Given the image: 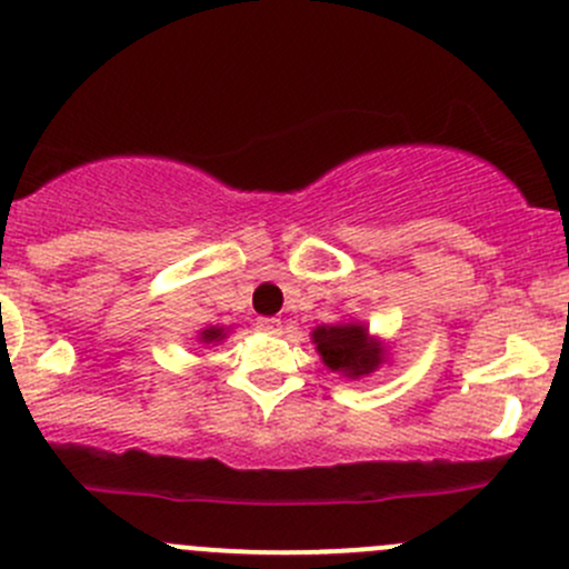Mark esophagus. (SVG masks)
I'll list each match as a JSON object with an SVG mask.
<instances>
[{
	"label": "esophagus",
	"instance_id": "esophagus-1",
	"mask_svg": "<svg viewBox=\"0 0 569 569\" xmlns=\"http://www.w3.org/2000/svg\"><path fill=\"white\" fill-rule=\"evenodd\" d=\"M256 327H258V330H263V332H274V336H278V332L283 330V321L274 319V317H263V319H258V321H256Z\"/></svg>",
	"mask_w": 569,
	"mask_h": 569
}]
</instances>
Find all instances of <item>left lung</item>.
I'll return each instance as SVG.
<instances>
[{
	"mask_svg": "<svg viewBox=\"0 0 569 569\" xmlns=\"http://www.w3.org/2000/svg\"><path fill=\"white\" fill-rule=\"evenodd\" d=\"M313 343H317L325 366L347 377L369 375L382 363L380 343L369 341V332L363 325L317 327Z\"/></svg>",
	"mask_w": 569,
	"mask_h": 569,
	"instance_id": "left-lung-1",
	"label": "left lung"
}]
</instances>
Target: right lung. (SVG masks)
<instances>
[{
    "label": "right lung",
    "mask_w": 569,
    "mask_h": 569,
    "mask_svg": "<svg viewBox=\"0 0 569 569\" xmlns=\"http://www.w3.org/2000/svg\"><path fill=\"white\" fill-rule=\"evenodd\" d=\"M220 338H226V336H222L220 327H209V330L200 332V341H203V343H214V341H220Z\"/></svg>",
    "instance_id": "1"
}]
</instances>
